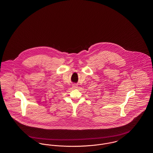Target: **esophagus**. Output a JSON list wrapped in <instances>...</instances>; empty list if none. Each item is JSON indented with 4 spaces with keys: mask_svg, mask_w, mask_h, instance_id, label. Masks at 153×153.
Returning a JSON list of instances; mask_svg holds the SVG:
<instances>
[{
    "mask_svg": "<svg viewBox=\"0 0 153 153\" xmlns=\"http://www.w3.org/2000/svg\"><path fill=\"white\" fill-rule=\"evenodd\" d=\"M73 88H74V89H76V88H78V86H77V84H73Z\"/></svg>",
    "mask_w": 153,
    "mask_h": 153,
    "instance_id": "34e87169",
    "label": "esophagus"
}]
</instances>
